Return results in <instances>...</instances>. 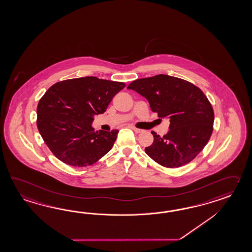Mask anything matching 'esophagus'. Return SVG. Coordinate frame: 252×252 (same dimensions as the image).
I'll list each match as a JSON object with an SVG mask.
<instances>
[{"mask_svg":"<svg viewBox=\"0 0 252 252\" xmlns=\"http://www.w3.org/2000/svg\"><path fill=\"white\" fill-rule=\"evenodd\" d=\"M132 129L135 131V133H137V134H139V133L143 132V130H142V129L136 128V127H135V126H132Z\"/></svg>","mask_w":252,"mask_h":252,"instance_id":"obj_1","label":"esophagus"}]
</instances>
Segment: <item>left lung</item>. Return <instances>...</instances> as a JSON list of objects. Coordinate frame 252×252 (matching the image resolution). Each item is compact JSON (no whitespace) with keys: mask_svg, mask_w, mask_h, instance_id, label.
I'll return each instance as SVG.
<instances>
[{"mask_svg":"<svg viewBox=\"0 0 252 252\" xmlns=\"http://www.w3.org/2000/svg\"><path fill=\"white\" fill-rule=\"evenodd\" d=\"M132 89L148 99L151 110L170 118L164 136L152 131L146 153L165 167L187 165L202 151L213 132L214 111L206 94L190 82L166 74L133 81Z\"/></svg>","mask_w":252,"mask_h":252,"instance_id":"left-lung-1","label":"left lung"}]
</instances>
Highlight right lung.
I'll return each mask as SVG.
<instances>
[{
    "mask_svg": "<svg viewBox=\"0 0 252 252\" xmlns=\"http://www.w3.org/2000/svg\"><path fill=\"white\" fill-rule=\"evenodd\" d=\"M125 86L86 76L50 87L37 105V128L58 159L69 166H91L110 151L118 130L95 132L93 117L104 113Z\"/></svg>",
    "mask_w": 252,
    "mask_h": 252,
    "instance_id": "right-lung-1",
    "label": "right lung"
}]
</instances>
